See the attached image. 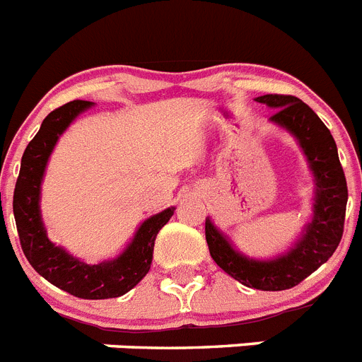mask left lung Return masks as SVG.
Instances as JSON below:
<instances>
[{
	"mask_svg": "<svg viewBox=\"0 0 362 362\" xmlns=\"http://www.w3.org/2000/svg\"><path fill=\"white\" fill-rule=\"evenodd\" d=\"M257 101L276 108L272 121L288 129L305 150L317 185L313 221L292 250L274 261H254L238 254L210 219L204 223V235L210 255L228 276L250 288L279 292L293 288L334 255L343 238L348 187L334 137L308 105L284 94L261 95Z\"/></svg>",
	"mask_w": 362,
	"mask_h": 362,
	"instance_id": "left-lung-1",
	"label": "left lung"
}]
</instances>
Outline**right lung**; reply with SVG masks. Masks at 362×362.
Returning a JSON list of instances; mask_svg holds the SVG:
<instances>
[{
    "label": "right lung",
    "instance_id": "add662e5",
    "mask_svg": "<svg viewBox=\"0 0 362 362\" xmlns=\"http://www.w3.org/2000/svg\"><path fill=\"white\" fill-rule=\"evenodd\" d=\"M88 107L90 101L76 99L45 117L40 132L28 143L21 158L12 209L21 250L41 277L79 299H110L132 290L148 274L156 235L168 223L174 209H166L165 212L146 219L129 248L108 263L90 267L49 241L40 216V187L45 166L59 134L79 112Z\"/></svg>",
    "mask_w": 362,
    "mask_h": 362
}]
</instances>
